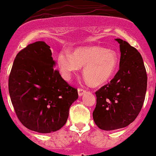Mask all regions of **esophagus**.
<instances>
[{"label":"esophagus","mask_w":156,"mask_h":156,"mask_svg":"<svg viewBox=\"0 0 156 156\" xmlns=\"http://www.w3.org/2000/svg\"><path fill=\"white\" fill-rule=\"evenodd\" d=\"M85 92V90L82 88H78V94H79V96H82Z\"/></svg>","instance_id":"obj_1"}]
</instances>
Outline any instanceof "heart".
<instances>
[{
  "instance_id": "obj_1",
  "label": "heart",
  "mask_w": 156,
  "mask_h": 156,
  "mask_svg": "<svg viewBox=\"0 0 156 156\" xmlns=\"http://www.w3.org/2000/svg\"><path fill=\"white\" fill-rule=\"evenodd\" d=\"M118 56L113 50L99 46L80 47L73 55L62 51L58 54V64L63 78L71 79L80 66H83V74L91 84L98 86L111 78L118 66Z\"/></svg>"
}]
</instances>
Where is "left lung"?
Here are the masks:
<instances>
[{"mask_svg": "<svg viewBox=\"0 0 156 156\" xmlns=\"http://www.w3.org/2000/svg\"><path fill=\"white\" fill-rule=\"evenodd\" d=\"M119 70L110 83L95 92L93 119L102 130H115L133 122L141 110L147 91V73L138 50L121 38Z\"/></svg>", "mask_w": 156, "mask_h": 156, "instance_id": "left-lung-1", "label": "left lung"}]
</instances>
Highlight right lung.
<instances>
[{"instance_id": "1", "label": "right lung", "mask_w": 156, "mask_h": 156, "mask_svg": "<svg viewBox=\"0 0 156 156\" xmlns=\"http://www.w3.org/2000/svg\"><path fill=\"white\" fill-rule=\"evenodd\" d=\"M54 65L50 47L38 41L17 54L9 78L17 118L28 129L41 133L63 127L78 98L77 89L64 80Z\"/></svg>"}]
</instances>
